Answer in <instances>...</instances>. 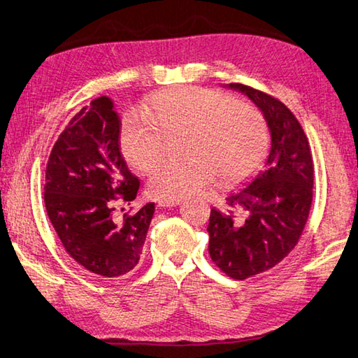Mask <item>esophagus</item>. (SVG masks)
Listing matches in <instances>:
<instances>
[{"instance_id":"obj_1","label":"esophagus","mask_w":358,"mask_h":358,"mask_svg":"<svg viewBox=\"0 0 358 358\" xmlns=\"http://www.w3.org/2000/svg\"><path fill=\"white\" fill-rule=\"evenodd\" d=\"M180 203H181L180 200H173V199H162V200L158 201V205L161 208H172V206L180 205Z\"/></svg>"}]
</instances>
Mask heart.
<instances>
[{"label":"heart","mask_w":358,"mask_h":358,"mask_svg":"<svg viewBox=\"0 0 358 358\" xmlns=\"http://www.w3.org/2000/svg\"><path fill=\"white\" fill-rule=\"evenodd\" d=\"M181 141L185 159L153 172L148 191L157 199H185L213 183L247 177L268 148V129L255 108L201 87H171L150 100V119L123 123L120 148L134 171L147 173L164 157L166 138Z\"/></svg>","instance_id":"b5f03b06"}]
</instances>
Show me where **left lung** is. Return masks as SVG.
<instances>
[{"mask_svg":"<svg viewBox=\"0 0 358 358\" xmlns=\"http://www.w3.org/2000/svg\"><path fill=\"white\" fill-rule=\"evenodd\" d=\"M255 103L271 131L262 171L227 197L225 211L211 210L210 257L235 280L274 268L299 243L313 200V158L301 123L280 100L231 83Z\"/></svg>","mask_w":358,"mask_h":358,"instance_id":"left-lung-1","label":"left lung"}]
</instances>
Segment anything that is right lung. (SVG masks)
<instances>
[{
    "mask_svg": "<svg viewBox=\"0 0 358 358\" xmlns=\"http://www.w3.org/2000/svg\"><path fill=\"white\" fill-rule=\"evenodd\" d=\"M120 120L108 96L84 106L57 138L45 173V208L64 249L101 277L128 274L139 263L155 203L113 219L114 201H133L139 180L120 153Z\"/></svg>",
    "mask_w": 358,
    "mask_h": 358,
    "instance_id": "1",
    "label": "right lung"
}]
</instances>
